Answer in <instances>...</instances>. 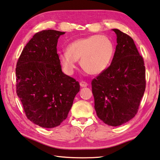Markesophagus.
<instances>
[{
    "label": "esophagus",
    "mask_w": 160,
    "mask_h": 160,
    "mask_svg": "<svg viewBox=\"0 0 160 160\" xmlns=\"http://www.w3.org/2000/svg\"><path fill=\"white\" fill-rule=\"evenodd\" d=\"M80 86H82V87H86V86H88V83H86V82H80Z\"/></svg>",
    "instance_id": "1"
}]
</instances>
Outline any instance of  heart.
<instances>
[{"instance_id":"b5f03b06","label":"heart","mask_w":160,"mask_h":160,"mask_svg":"<svg viewBox=\"0 0 160 160\" xmlns=\"http://www.w3.org/2000/svg\"><path fill=\"white\" fill-rule=\"evenodd\" d=\"M114 54V45L107 36L93 35L71 42L67 51L59 54L63 68L71 74L80 59V65L86 73L98 75L109 67Z\"/></svg>"}]
</instances>
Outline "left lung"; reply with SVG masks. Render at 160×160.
Listing matches in <instances>:
<instances>
[{
    "mask_svg": "<svg viewBox=\"0 0 160 160\" xmlns=\"http://www.w3.org/2000/svg\"><path fill=\"white\" fill-rule=\"evenodd\" d=\"M117 45L110 66L91 82L94 108L104 123L118 126L137 114L145 91V67L134 41L112 29Z\"/></svg>",
    "mask_w": 160,
    "mask_h": 160,
    "instance_id": "left-lung-1",
    "label": "left lung"
}]
</instances>
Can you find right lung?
Segmentation results:
<instances>
[{"label": "right lung", "mask_w": 160, "mask_h": 160, "mask_svg": "<svg viewBox=\"0 0 160 160\" xmlns=\"http://www.w3.org/2000/svg\"><path fill=\"white\" fill-rule=\"evenodd\" d=\"M64 33L47 30L35 34L17 62V95L28 118L42 128L61 124L80 89L79 83L62 71L57 45Z\"/></svg>", "instance_id": "obj_1"}]
</instances>
